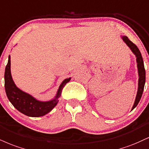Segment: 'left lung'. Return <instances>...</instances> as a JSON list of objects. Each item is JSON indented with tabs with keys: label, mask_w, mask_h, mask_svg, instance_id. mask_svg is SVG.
Returning <instances> with one entry per match:
<instances>
[{
	"label": "left lung",
	"mask_w": 149,
	"mask_h": 149,
	"mask_svg": "<svg viewBox=\"0 0 149 149\" xmlns=\"http://www.w3.org/2000/svg\"><path fill=\"white\" fill-rule=\"evenodd\" d=\"M122 39L126 44L128 45L129 48L131 49V51L135 55L136 60H137V69H138V74H139V81H138V90L137 93V96H136V98L135 103H134L133 106H132V110H133L135 107L137 106V104L139 103V101H140L141 96H142L143 91H144L145 82H146V71H145L144 65V61H143L142 56L139 51V48L137 46L133 44L131 41L129 40L128 37L126 36H123Z\"/></svg>",
	"instance_id": "obj_1"
}]
</instances>
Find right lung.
<instances>
[{
    "label": "right lung",
    "instance_id": "right-lung-1",
    "mask_svg": "<svg viewBox=\"0 0 149 149\" xmlns=\"http://www.w3.org/2000/svg\"><path fill=\"white\" fill-rule=\"evenodd\" d=\"M10 64V55H9L8 62L5 71V89L9 101L13 106L25 115L33 117L44 116L51 112L58 103V98L60 97L62 89L70 81L71 78H67L62 82L54 99L46 102L39 101L16 86L12 78Z\"/></svg>",
    "mask_w": 149,
    "mask_h": 149
}]
</instances>
